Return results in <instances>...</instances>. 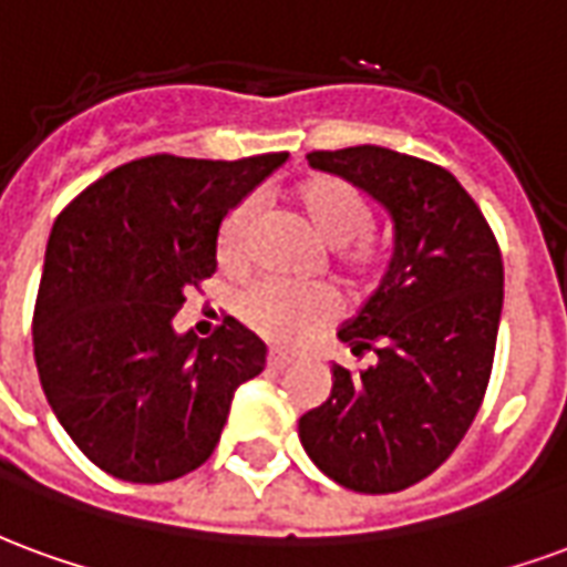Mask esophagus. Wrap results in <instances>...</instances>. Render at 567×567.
I'll use <instances>...</instances> for the list:
<instances>
[{"label":"esophagus","mask_w":567,"mask_h":567,"mask_svg":"<svg viewBox=\"0 0 567 567\" xmlns=\"http://www.w3.org/2000/svg\"><path fill=\"white\" fill-rule=\"evenodd\" d=\"M289 362H292V357L284 353V350H271V353H268V369L280 371V369H287Z\"/></svg>","instance_id":"obj_1"}]
</instances>
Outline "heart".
Segmentation results:
<instances>
[{"label": "heart", "mask_w": 567, "mask_h": 567, "mask_svg": "<svg viewBox=\"0 0 567 567\" xmlns=\"http://www.w3.org/2000/svg\"><path fill=\"white\" fill-rule=\"evenodd\" d=\"M313 238L329 247V268L353 296H369L390 271V254L369 235L371 208L353 184L334 175H311L289 193ZM254 233V205H235L220 223L217 259L226 271L247 268V244ZM238 313L247 329L275 344L296 347L317 334L334 317V296L323 287L292 289L259 284L244 292Z\"/></svg>", "instance_id": "1"}]
</instances>
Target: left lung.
Here are the masks:
<instances>
[{
  "instance_id": "left-lung-1",
  "label": "left lung",
  "mask_w": 567,
  "mask_h": 567,
  "mask_svg": "<svg viewBox=\"0 0 567 567\" xmlns=\"http://www.w3.org/2000/svg\"><path fill=\"white\" fill-rule=\"evenodd\" d=\"M308 163L374 196L395 223L380 289L338 338L369 369L334 365L332 395L299 420L301 447L353 493H402L458 447L481 411L502 320V250L444 165L359 144Z\"/></svg>"
}]
</instances>
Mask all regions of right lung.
Listing matches in <instances>:
<instances>
[{
  "label": "right lung",
  "instance_id": "1",
  "mask_svg": "<svg viewBox=\"0 0 567 567\" xmlns=\"http://www.w3.org/2000/svg\"><path fill=\"white\" fill-rule=\"evenodd\" d=\"M287 153L117 165L53 223L32 344L41 390L93 465L168 483L205 465L235 390L266 369V344L223 317L210 338L175 334L187 292L217 271L226 210Z\"/></svg>",
  "mask_w": 567,
  "mask_h": 567
}]
</instances>
